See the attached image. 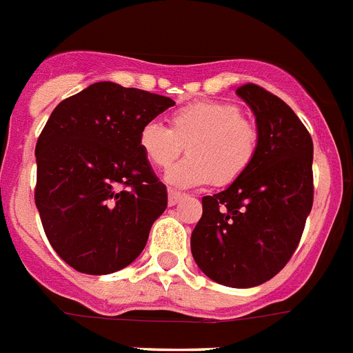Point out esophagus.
Listing matches in <instances>:
<instances>
[{
  "label": "esophagus",
  "mask_w": 353,
  "mask_h": 353,
  "mask_svg": "<svg viewBox=\"0 0 353 353\" xmlns=\"http://www.w3.org/2000/svg\"><path fill=\"white\" fill-rule=\"evenodd\" d=\"M182 198H183L182 192L170 191V194H168V203H170V207H173V205H176V203H179V201L182 200Z\"/></svg>",
  "instance_id": "esophagus-1"
}]
</instances>
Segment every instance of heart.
<instances>
[{"instance_id": "heart-1", "label": "heart", "mask_w": 353, "mask_h": 353, "mask_svg": "<svg viewBox=\"0 0 353 353\" xmlns=\"http://www.w3.org/2000/svg\"><path fill=\"white\" fill-rule=\"evenodd\" d=\"M137 144L148 164L157 170L170 168L185 144L189 157L165 174L171 185L192 188L210 180L216 185H228L254 162L259 130L237 105L194 101L171 114L170 128L159 121L144 123Z\"/></svg>"}]
</instances>
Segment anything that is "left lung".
Segmentation results:
<instances>
[{
	"instance_id": "left-lung-1",
	"label": "left lung",
	"mask_w": 353,
	"mask_h": 353,
	"mask_svg": "<svg viewBox=\"0 0 353 353\" xmlns=\"http://www.w3.org/2000/svg\"><path fill=\"white\" fill-rule=\"evenodd\" d=\"M254 110V162L225 191L201 198L191 234L192 257L210 280L255 288L294 254L312 209V139L293 108L255 83L236 90Z\"/></svg>"
}]
</instances>
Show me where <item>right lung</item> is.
<instances>
[{
    "label": "right lung",
    "mask_w": 353,
    "mask_h": 353,
    "mask_svg": "<svg viewBox=\"0 0 353 353\" xmlns=\"http://www.w3.org/2000/svg\"><path fill=\"white\" fill-rule=\"evenodd\" d=\"M174 101L98 82L60 101L39 135L35 205L59 257L87 275L132 264L168 207L137 144L141 126Z\"/></svg>",
    "instance_id": "add662e5"
}]
</instances>
